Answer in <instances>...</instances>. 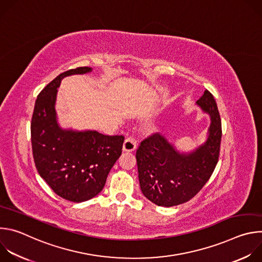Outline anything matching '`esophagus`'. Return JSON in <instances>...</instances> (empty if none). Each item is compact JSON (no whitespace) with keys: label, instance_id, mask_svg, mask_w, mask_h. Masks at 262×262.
<instances>
[{"label":"esophagus","instance_id":"34e87169","mask_svg":"<svg viewBox=\"0 0 262 262\" xmlns=\"http://www.w3.org/2000/svg\"><path fill=\"white\" fill-rule=\"evenodd\" d=\"M136 148H137V141L135 137L133 136L128 137L123 143V151H128V152L135 151Z\"/></svg>","mask_w":262,"mask_h":262}]
</instances>
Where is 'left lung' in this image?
I'll return each mask as SVG.
<instances>
[{
	"mask_svg": "<svg viewBox=\"0 0 262 262\" xmlns=\"http://www.w3.org/2000/svg\"><path fill=\"white\" fill-rule=\"evenodd\" d=\"M210 117L206 141L191 152H180L161 134L143 140L136 152L143 195L159 206L191 200L211 176L220 155L222 124L216 102L205 90L196 101Z\"/></svg>",
	"mask_w": 262,
	"mask_h": 262,
	"instance_id": "left-lung-1",
	"label": "left lung"
}]
</instances>
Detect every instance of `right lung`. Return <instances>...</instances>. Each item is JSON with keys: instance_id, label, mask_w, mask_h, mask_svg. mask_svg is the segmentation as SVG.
<instances>
[{"instance_id": "obj_1", "label": "right lung", "mask_w": 262, "mask_h": 262, "mask_svg": "<svg viewBox=\"0 0 262 262\" xmlns=\"http://www.w3.org/2000/svg\"><path fill=\"white\" fill-rule=\"evenodd\" d=\"M91 71L78 67L59 74L37 96L31 122L37 171L58 196L72 202L87 201L102 191L124 142L123 136L64 129L58 123L55 105L62 79Z\"/></svg>"}]
</instances>
